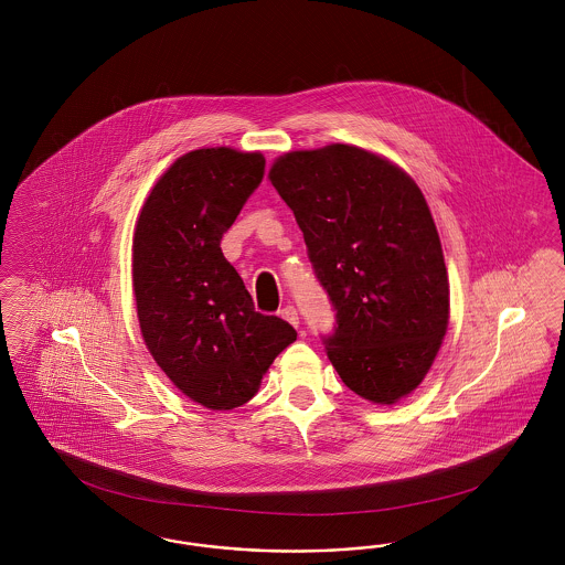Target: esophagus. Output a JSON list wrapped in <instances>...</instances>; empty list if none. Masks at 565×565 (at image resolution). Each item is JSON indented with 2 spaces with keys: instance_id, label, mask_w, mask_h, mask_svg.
Instances as JSON below:
<instances>
[{
  "instance_id": "1",
  "label": "esophagus",
  "mask_w": 565,
  "mask_h": 565,
  "mask_svg": "<svg viewBox=\"0 0 565 565\" xmlns=\"http://www.w3.org/2000/svg\"><path fill=\"white\" fill-rule=\"evenodd\" d=\"M281 318L286 320V322L292 323L295 328H298V311H296V307H292V305H288V307H284L281 309Z\"/></svg>"
}]
</instances>
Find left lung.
<instances>
[{"label": "left lung", "instance_id": "obj_1", "mask_svg": "<svg viewBox=\"0 0 565 565\" xmlns=\"http://www.w3.org/2000/svg\"><path fill=\"white\" fill-rule=\"evenodd\" d=\"M269 180L337 311L328 360L358 396L401 401L430 371L449 323L447 267L422 190L394 162L345 143L288 152Z\"/></svg>", "mask_w": 565, "mask_h": 565}]
</instances>
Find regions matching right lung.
<instances>
[{"mask_svg":"<svg viewBox=\"0 0 565 565\" xmlns=\"http://www.w3.org/2000/svg\"><path fill=\"white\" fill-rule=\"evenodd\" d=\"M265 178L260 152L203 148L173 162L134 235L141 337L162 373L212 411L247 403L296 330L263 316L220 242Z\"/></svg>","mask_w":565,"mask_h":565,"instance_id":"obj_1","label":"right lung"}]
</instances>
